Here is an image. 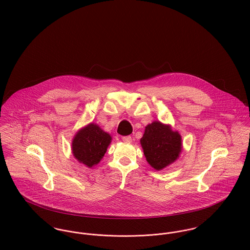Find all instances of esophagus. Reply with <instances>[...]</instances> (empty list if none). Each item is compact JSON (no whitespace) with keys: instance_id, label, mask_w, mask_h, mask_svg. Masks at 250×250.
Listing matches in <instances>:
<instances>
[{"instance_id":"obj_1","label":"esophagus","mask_w":250,"mask_h":250,"mask_svg":"<svg viewBox=\"0 0 250 250\" xmlns=\"http://www.w3.org/2000/svg\"><path fill=\"white\" fill-rule=\"evenodd\" d=\"M122 141L124 143H132V137L131 136H125V137H122Z\"/></svg>"}]
</instances>
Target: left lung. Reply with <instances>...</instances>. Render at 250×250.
<instances>
[{
  "instance_id": "1",
  "label": "left lung",
  "mask_w": 250,
  "mask_h": 250,
  "mask_svg": "<svg viewBox=\"0 0 250 250\" xmlns=\"http://www.w3.org/2000/svg\"><path fill=\"white\" fill-rule=\"evenodd\" d=\"M141 143L147 162L157 170L176 161L182 149L178 132H173L168 125L159 121L145 127Z\"/></svg>"
}]
</instances>
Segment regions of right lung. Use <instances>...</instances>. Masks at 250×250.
<instances>
[{"label": "right lung", "mask_w": 250, "mask_h": 250, "mask_svg": "<svg viewBox=\"0 0 250 250\" xmlns=\"http://www.w3.org/2000/svg\"><path fill=\"white\" fill-rule=\"evenodd\" d=\"M110 136L96 124H89L75 136L72 152L75 158L88 167L97 165L110 143Z\"/></svg>", "instance_id": "1"}]
</instances>
